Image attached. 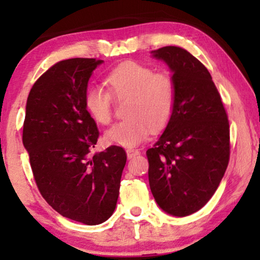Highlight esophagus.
Returning a JSON list of instances; mask_svg holds the SVG:
<instances>
[{"instance_id":"obj_1","label":"esophagus","mask_w":260,"mask_h":260,"mask_svg":"<svg viewBox=\"0 0 260 260\" xmlns=\"http://www.w3.org/2000/svg\"><path fill=\"white\" fill-rule=\"evenodd\" d=\"M138 154H140V151L137 150V149H133V148H129L126 150V156L127 158H133L135 157V156H137Z\"/></svg>"}]
</instances>
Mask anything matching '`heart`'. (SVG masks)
Returning a JSON list of instances; mask_svg holds the SVG:
<instances>
[{"mask_svg": "<svg viewBox=\"0 0 260 260\" xmlns=\"http://www.w3.org/2000/svg\"><path fill=\"white\" fill-rule=\"evenodd\" d=\"M106 84L116 98H129L125 120L105 131L106 143L131 148L143 142L150 133L169 122L175 105V84L166 73L135 61L120 63L106 76ZM101 85H93L85 93V108L99 124L111 120L112 97Z\"/></svg>", "mask_w": 260, "mask_h": 260, "instance_id": "b5f03b06", "label": "heart"}]
</instances>
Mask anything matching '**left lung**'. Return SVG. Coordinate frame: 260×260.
<instances>
[{
	"label": "left lung",
	"instance_id": "left-lung-1",
	"mask_svg": "<svg viewBox=\"0 0 260 260\" xmlns=\"http://www.w3.org/2000/svg\"><path fill=\"white\" fill-rule=\"evenodd\" d=\"M172 71L175 105L165 131L148 149L149 186L159 208L187 216L209 201L230 159V125L208 70L176 46L151 51Z\"/></svg>",
	"mask_w": 260,
	"mask_h": 260
}]
</instances>
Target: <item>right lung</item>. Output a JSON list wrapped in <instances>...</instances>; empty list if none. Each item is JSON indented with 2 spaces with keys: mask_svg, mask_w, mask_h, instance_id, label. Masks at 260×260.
Instances as JSON below:
<instances>
[{
  "mask_svg": "<svg viewBox=\"0 0 260 260\" xmlns=\"http://www.w3.org/2000/svg\"><path fill=\"white\" fill-rule=\"evenodd\" d=\"M103 60H62L31 87L26 104L22 142L35 182L59 214L85 225L112 215L126 163L123 148L111 145L92 156L99 137L85 108V93Z\"/></svg>",
  "mask_w": 260,
  "mask_h": 260,
  "instance_id": "obj_1",
  "label": "right lung"
}]
</instances>
